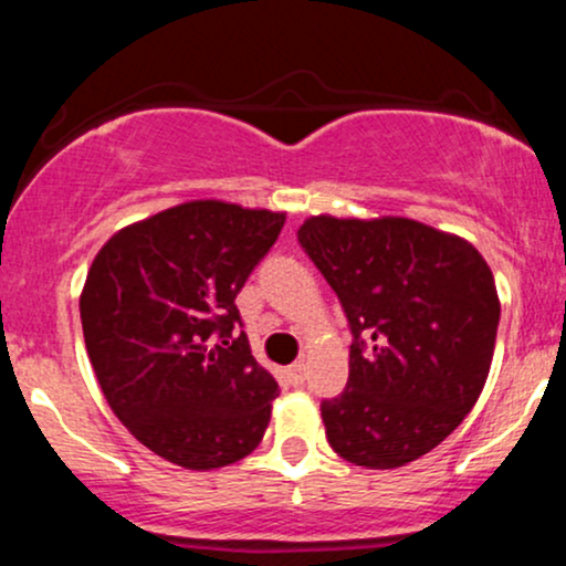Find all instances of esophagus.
I'll return each instance as SVG.
<instances>
[{
  "mask_svg": "<svg viewBox=\"0 0 566 566\" xmlns=\"http://www.w3.org/2000/svg\"><path fill=\"white\" fill-rule=\"evenodd\" d=\"M287 375H290V380L295 382V386H301V382L305 380V365H303V361H295V365L287 369Z\"/></svg>",
  "mask_w": 566,
  "mask_h": 566,
  "instance_id": "obj_1",
  "label": "esophagus"
}]
</instances>
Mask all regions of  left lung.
Instances as JSON below:
<instances>
[{
	"instance_id": "obj_1",
	"label": "left lung",
	"mask_w": 566,
	"mask_h": 566,
	"mask_svg": "<svg viewBox=\"0 0 566 566\" xmlns=\"http://www.w3.org/2000/svg\"><path fill=\"white\" fill-rule=\"evenodd\" d=\"M297 242L348 316L346 391L322 401L329 447L386 471L431 452L476 405L500 322L490 265L409 218L314 216Z\"/></svg>"
}]
</instances>
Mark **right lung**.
Masks as SVG:
<instances>
[{"mask_svg": "<svg viewBox=\"0 0 566 566\" xmlns=\"http://www.w3.org/2000/svg\"><path fill=\"white\" fill-rule=\"evenodd\" d=\"M284 212L197 199L116 231L80 297L84 346L116 418L188 471L237 463L261 444L279 396L237 308Z\"/></svg>", "mask_w": 566, "mask_h": 566, "instance_id": "obj_1", "label": "right lung"}]
</instances>
